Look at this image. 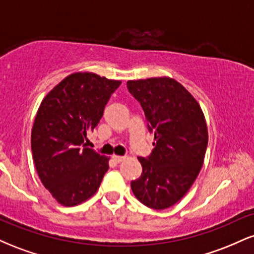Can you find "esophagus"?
Instances as JSON below:
<instances>
[{"mask_svg":"<svg viewBox=\"0 0 254 254\" xmlns=\"http://www.w3.org/2000/svg\"><path fill=\"white\" fill-rule=\"evenodd\" d=\"M112 159H113V161H115V162H116V164H119V162H122V161H123V160L125 159V156L113 155V156H112Z\"/></svg>","mask_w":254,"mask_h":254,"instance_id":"1","label":"esophagus"}]
</instances>
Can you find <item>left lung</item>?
I'll use <instances>...</instances> for the list:
<instances>
[{
    "instance_id": "1",
    "label": "left lung",
    "mask_w": 254,
    "mask_h": 254,
    "mask_svg": "<svg viewBox=\"0 0 254 254\" xmlns=\"http://www.w3.org/2000/svg\"><path fill=\"white\" fill-rule=\"evenodd\" d=\"M127 87L141 104L155 139L150 156L138 157L142 174L131 182V190L148 208L167 209L190 190L203 166L208 145L204 113L174 78L132 80Z\"/></svg>"
}]
</instances>
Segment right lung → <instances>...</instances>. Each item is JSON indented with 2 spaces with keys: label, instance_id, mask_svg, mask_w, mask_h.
Wrapping results in <instances>:
<instances>
[{
  "label": "right lung",
  "instance_id": "right-lung-1",
  "mask_svg": "<svg viewBox=\"0 0 254 254\" xmlns=\"http://www.w3.org/2000/svg\"><path fill=\"white\" fill-rule=\"evenodd\" d=\"M122 81L74 72L43 99L34 119L31 148L43 185L64 206L83 203L98 191L109 157L87 148V133L103 117Z\"/></svg>",
  "mask_w": 254,
  "mask_h": 254
}]
</instances>
